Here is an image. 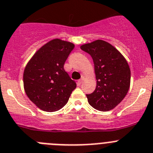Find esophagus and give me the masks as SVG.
I'll return each instance as SVG.
<instances>
[{
    "instance_id": "1",
    "label": "esophagus",
    "mask_w": 153,
    "mask_h": 153,
    "mask_svg": "<svg viewBox=\"0 0 153 153\" xmlns=\"http://www.w3.org/2000/svg\"><path fill=\"white\" fill-rule=\"evenodd\" d=\"M83 82H84V78H81V79H79L78 81V85H80Z\"/></svg>"
}]
</instances>
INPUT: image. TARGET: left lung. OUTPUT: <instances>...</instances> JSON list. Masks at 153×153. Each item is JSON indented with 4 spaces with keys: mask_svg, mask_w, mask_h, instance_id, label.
Instances as JSON below:
<instances>
[{
    "mask_svg": "<svg viewBox=\"0 0 153 153\" xmlns=\"http://www.w3.org/2000/svg\"><path fill=\"white\" fill-rule=\"evenodd\" d=\"M91 56L97 86L86 94L91 107L100 111L114 109L126 95L130 85V69L127 62L115 47L104 40L94 41L81 46Z\"/></svg>",
    "mask_w": 153,
    "mask_h": 153,
    "instance_id": "obj_1",
    "label": "left lung"
}]
</instances>
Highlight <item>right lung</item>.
<instances>
[{
  "label": "right lung",
  "instance_id": "add662e5",
  "mask_svg": "<svg viewBox=\"0 0 153 153\" xmlns=\"http://www.w3.org/2000/svg\"><path fill=\"white\" fill-rule=\"evenodd\" d=\"M75 47L71 42L55 39L33 55L23 72L27 97L39 109L54 112L68 102L76 83L64 69V64Z\"/></svg>",
  "mask_w": 153,
  "mask_h": 153
}]
</instances>
